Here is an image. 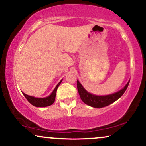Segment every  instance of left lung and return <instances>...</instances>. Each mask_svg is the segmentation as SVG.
<instances>
[{
  "instance_id": "obj_1",
  "label": "left lung",
  "mask_w": 146,
  "mask_h": 146,
  "mask_svg": "<svg viewBox=\"0 0 146 146\" xmlns=\"http://www.w3.org/2000/svg\"><path fill=\"white\" fill-rule=\"evenodd\" d=\"M129 82H130V81H128L126 85L123 87V88H122L119 91L110 95H103V96L95 95L88 93V91H86L84 89V88L80 83L78 80H77V87H78V93L80 96V98L86 104L94 107V108H100L111 104L114 102H115L119 98H121L123 93H125V90L128 88Z\"/></svg>"
}]
</instances>
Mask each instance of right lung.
Wrapping results in <instances>:
<instances>
[{
	"label": "right lung",
	"mask_w": 146,
	"mask_h": 146,
	"mask_svg": "<svg viewBox=\"0 0 146 146\" xmlns=\"http://www.w3.org/2000/svg\"><path fill=\"white\" fill-rule=\"evenodd\" d=\"M62 80L58 84V85H57V86H56V88H54V90H53V91L52 92L51 94L49 96L46 97V98H34V97H33V96H30V95H26L24 93H23V95H25V97L26 98L27 100H28V102H29L31 104L34 106H36V107L48 106L53 104V102H55L57 89H58V86H60V83L62 82Z\"/></svg>",
	"instance_id": "obj_1"
}]
</instances>
